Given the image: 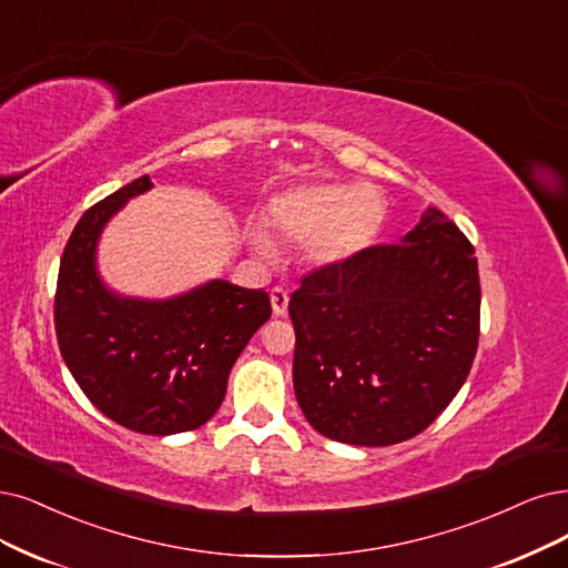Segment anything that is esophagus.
Listing matches in <instances>:
<instances>
[{
  "instance_id": "1",
  "label": "esophagus",
  "mask_w": 568,
  "mask_h": 568,
  "mask_svg": "<svg viewBox=\"0 0 568 568\" xmlns=\"http://www.w3.org/2000/svg\"><path fill=\"white\" fill-rule=\"evenodd\" d=\"M287 302H290V297H287V290H285V287H273V290H271V308H273V316L283 318L285 313H287Z\"/></svg>"
}]
</instances>
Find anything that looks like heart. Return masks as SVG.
Masks as SVG:
<instances>
[{
  "instance_id": "heart-1",
  "label": "heart",
  "mask_w": 568,
  "mask_h": 568,
  "mask_svg": "<svg viewBox=\"0 0 568 568\" xmlns=\"http://www.w3.org/2000/svg\"><path fill=\"white\" fill-rule=\"evenodd\" d=\"M386 217L384 194L367 182H311L273 196L266 220L278 236L304 243L311 264L334 268L367 250ZM250 245L262 257L273 255V243L252 231Z\"/></svg>"
}]
</instances>
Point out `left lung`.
<instances>
[{"label":"left lung","mask_w":568,"mask_h":568,"mask_svg":"<svg viewBox=\"0 0 568 568\" xmlns=\"http://www.w3.org/2000/svg\"><path fill=\"white\" fill-rule=\"evenodd\" d=\"M479 297L475 247L433 205L400 243L311 271L290 300L306 422L358 447L426 430L468 379Z\"/></svg>","instance_id":"8db88e82"}]
</instances>
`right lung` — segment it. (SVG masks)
I'll return each mask as SVG.
<instances>
[{
    "instance_id": "1",
    "label": "right lung",
    "mask_w": 568,
    "mask_h": 568,
    "mask_svg": "<svg viewBox=\"0 0 568 568\" xmlns=\"http://www.w3.org/2000/svg\"><path fill=\"white\" fill-rule=\"evenodd\" d=\"M152 189L142 175L77 222L55 287V337L79 388L119 426L144 435L194 430L213 416L229 372L268 318L264 290L210 281L171 300L121 297L104 287L95 245L125 201Z\"/></svg>"
}]
</instances>
